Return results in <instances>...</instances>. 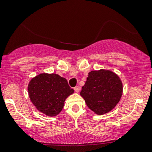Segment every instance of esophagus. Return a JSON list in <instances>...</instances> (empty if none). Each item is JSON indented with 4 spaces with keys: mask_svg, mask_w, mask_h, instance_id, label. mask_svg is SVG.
<instances>
[{
    "mask_svg": "<svg viewBox=\"0 0 152 152\" xmlns=\"http://www.w3.org/2000/svg\"><path fill=\"white\" fill-rule=\"evenodd\" d=\"M74 90L76 93H79V90H80V87H79V86H76V87H74Z\"/></svg>",
    "mask_w": 152,
    "mask_h": 152,
    "instance_id": "34e87169",
    "label": "esophagus"
}]
</instances>
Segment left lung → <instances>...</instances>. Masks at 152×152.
<instances>
[{"label": "left lung", "instance_id": "1", "mask_svg": "<svg viewBox=\"0 0 152 152\" xmlns=\"http://www.w3.org/2000/svg\"><path fill=\"white\" fill-rule=\"evenodd\" d=\"M122 94L123 84L119 76L107 69L89 72L80 93L89 109L99 115L112 111Z\"/></svg>", "mask_w": 152, "mask_h": 152}]
</instances>
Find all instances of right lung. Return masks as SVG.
Masks as SVG:
<instances>
[{"label":"right lung","mask_w":152,"mask_h":152,"mask_svg":"<svg viewBox=\"0 0 152 152\" xmlns=\"http://www.w3.org/2000/svg\"><path fill=\"white\" fill-rule=\"evenodd\" d=\"M28 93L38 111L53 117L62 111L65 99L74 90L69 87L65 78L56 73H42L31 79Z\"/></svg>","instance_id":"1"}]
</instances>
